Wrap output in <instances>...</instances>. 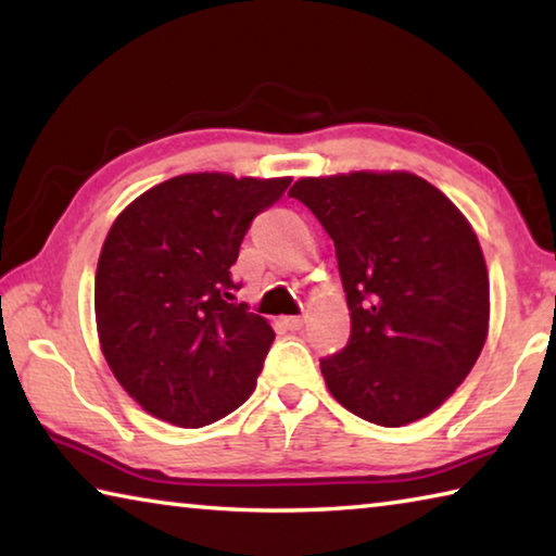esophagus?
I'll return each mask as SVG.
<instances>
[{
  "label": "esophagus",
  "instance_id": "esophagus-1",
  "mask_svg": "<svg viewBox=\"0 0 556 556\" xmlns=\"http://www.w3.org/2000/svg\"><path fill=\"white\" fill-rule=\"evenodd\" d=\"M281 324H285L289 331H301L306 324V318L304 316H287V318H281Z\"/></svg>",
  "mask_w": 556,
  "mask_h": 556
}]
</instances>
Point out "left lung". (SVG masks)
Returning a JSON list of instances; mask_svg holds the SVG:
<instances>
[{
    "label": "left lung",
    "mask_w": 556,
    "mask_h": 556,
    "mask_svg": "<svg viewBox=\"0 0 556 556\" xmlns=\"http://www.w3.org/2000/svg\"><path fill=\"white\" fill-rule=\"evenodd\" d=\"M336 244L351 338L321 357L348 412L404 427L444 404L483 351L491 291L473 228L439 188L392 172L299 178L289 188Z\"/></svg>",
    "instance_id": "1"
}]
</instances>
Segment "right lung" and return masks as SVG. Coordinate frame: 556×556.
<instances>
[{"label": "right lung", "mask_w": 556, "mask_h": 556, "mask_svg": "<svg viewBox=\"0 0 556 556\" xmlns=\"http://www.w3.org/2000/svg\"><path fill=\"white\" fill-rule=\"evenodd\" d=\"M289 184L184 174L112 223L96 271L100 348L129 397L168 425L205 427L255 390L275 331L235 304L230 269L250 223Z\"/></svg>", "instance_id": "right-lung-1"}]
</instances>
